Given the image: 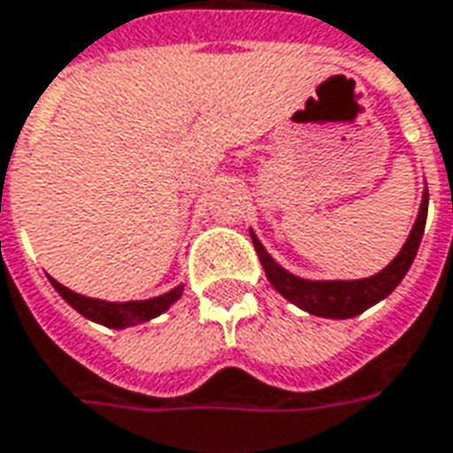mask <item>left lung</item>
<instances>
[{
    "label": "left lung",
    "mask_w": 453,
    "mask_h": 453,
    "mask_svg": "<svg viewBox=\"0 0 453 453\" xmlns=\"http://www.w3.org/2000/svg\"><path fill=\"white\" fill-rule=\"evenodd\" d=\"M426 208H429V194L425 191L422 205H419V216L414 223L412 233L407 237V242L400 250V255L392 259L390 265L382 272H378L375 277L368 280H356V281H306L294 277L289 272H284L274 262V259L265 252V248L259 245V240L252 235L255 250H257V257L265 267L267 280L272 281V287L287 296L289 302L302 306L303 311L316 316H326V319H350V316L365 311L368 306L378 303L385 299L388 294L403 281V277L410 270L414 255L419 250L422 235H425V223H426Z\"/></svg>",
    "instance_id": "obj_1"
}]
</instances>
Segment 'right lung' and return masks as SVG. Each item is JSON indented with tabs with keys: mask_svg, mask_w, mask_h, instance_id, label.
Masks as SVG:
<instances>
[{
	"mask_svg": "<svg viewBox=\"0 0 453 453\" xmlns=\"http://www.w3.org/2000/svg\"><path fill=\"white\" fill-rule=\"evenodd\" d=\"M50 280V277H49ZM50 284L56 287V292L61 294L65 302L71 303L75 311H81L88 319H93L97 324H105L110 328H125V326L142 324V321H150L154 316H159L161 311H166L179 296H181L183 287H176L169 294H161L157 299L150 302H100V299H90V296H81V294L65 289L63 284L56 280H50Z\"/></svg>",
	"mask_w": 453,
	"mask_h": 453,
	"instance_id": "1",
	"label": "right lung"
}]
</instances>
